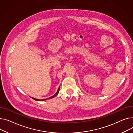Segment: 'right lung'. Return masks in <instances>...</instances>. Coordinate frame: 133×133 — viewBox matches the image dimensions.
<instances>
[{
  "instance_id": "obj_1",
  "label": "right lung",
  "mask_w": 133,
  "mask_h": 133,
  "mask_svg": "<svg viewBox=\"0 0 133 133\" xmlns=\"http://www.w3.org/2000/svg\"><path fill=\"white\" fill-rule=\"evenodd\" d=\"M59 88H60V86L59 87V88H58V90H57V91L56 92V93H55V94L54 96H52V97H49V98H46V99H35V98H32L34 100H36V101H43V100H46V99H51V98H54V97H55L58 93V92H59Z\"/></svg>"
}]
</instances>
